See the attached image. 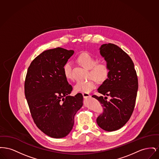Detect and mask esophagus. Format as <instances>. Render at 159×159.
Returning <instances> with one entry per match:
<instances>
[{
    "label": "esophagus",
    "mask_w": 159,
    "mask_h": 159,
    "mask_svg": "<svg viewBox=\"0 0 159 159\" xmlns=\"http://www.w3.org/2000/svg\"><path fill=\"white\" fill-rule=\"evenodd\" d=\"M82 95H83V98H88V97H91V95L88 93H82Z\"/></svg>",
    "instance_id": "1"
}]
</instances>
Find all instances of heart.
Instances as JSON below:
<instances>
[{
    "mask_svg": "<svg viewBox=\"0 0 159 159\" xmlns=\"http://www.w3.org/2000/svg\"><path fill=\"white\" fill-rule=\"evenodd\" d=\"M77 60L83 67L90 70V76L94 78L97 83H104L108 79L110 74V70L108 66L105 63L97 64V60L90 53H82L78 57ZM63 73L67 79L73 80L71 62L67 61L65 63L63 66ZM94 80L90 79L86 80L78 81L74 86L75 90L84 93L91 92L96 86L95 80Z\"/></svg>",
    "mask_w": 159,
    "mask_h": 159,
    "instance_id": "obj_1",
    "label": "heart"
}]
</instances>
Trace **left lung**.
I'll return each instance as SVG.
<instances>
[{
  "label": "left lung",
  "instance_id": "left-lung-1",
  "mask_svg": "<svg viewBox=\"0 0 159 159\" xmlns=\"http://www.w3.org/2000/svg\"><path fill=\"white\" fill-rule=\"evenodd\" d=\"M110 70L108 79L98 89L103 96L93 95L103 107V113L97 119L99 126L111 132L123 127L134 111L138 82L134 64L127 53L113 43L99 48ZM111 98L107 101V97Z\"/></svg>",
  "mask_w": 159,
  "mask_h": 159
}]
</instances>
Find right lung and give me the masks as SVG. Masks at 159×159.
Wrapping results in <instances>:
<instances>
[{
	"label": "right lung",
	"mask_w": 159,
	"mask_h": 159,
	"mask_svg": "<svg viewBox=\"0 0 159 159\" xmlns=\"http://www.w3.org/2000/svg\"><path fill=\"white\" fill-rule=\"evenodd\" d=\"M75 52L62 48L46 50L31 62L24 84L32 118L42 132L54 138L68 135L74 117L83 106V96H70L73 88L63 66Z\"/></svg>",
	"instance_id": "1"
}]
</instances>
